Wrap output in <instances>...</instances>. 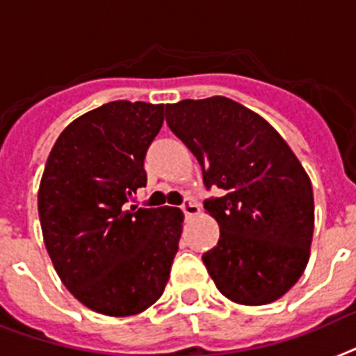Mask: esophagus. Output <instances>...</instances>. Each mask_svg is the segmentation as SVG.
Masks as SVG:
<instances>
[{
	"mask_svg": "<svg viewBox=\"0 0 356 356\" xmlns=\"http://www.w3.org/2000/svg\"><path fill=\"white\" fill-rule=\"evenodd\" d=\"M181 211H184V214H187V216H193V214L200 213V207L193 198H185L184 204H181Z\"/></svg>",
	"mask_w": 356,
	"mask_h": 356,
	"instance_id": "esophagus-1",
	"label": "esophagus"
}]
</instances>
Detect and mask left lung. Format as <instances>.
Instances as JSON below:
<instances>
[{
	"mask_svg": "<svg viewBox=\"0 0 356 356\" xmlns=\"http://www.w3.org/2000/svg\"><path fill=\"white\" fill-rule=\"evenodd\" d=\"M167 125L189 147L216 218V248L204 252L218 291L243 305L278 300L302 277L315 227L313 187L284 138L257 113L224 96L165 105Z\"/></svg>",
	"mask_w": 356,
	"mask_h": 356,
	"instance_id": "left-lung-1",
	"label": "left lung"
}]
</instances>
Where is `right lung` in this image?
Segmentation results:
<instances>
[{
	"mask_svg": "<svg viewBox=\"0 0 356 356\" xmlns=\"http://www.w3.org/2000/svg\"><path fill=\"white\" fill-rule=\"evenodd\" d=\"M163 105L111 102L79 116L52 147L38 193L45 248L63 286L89 309L129 316L171 277L184 214L131 205Z\"/></svg>",
	"mask_w": 356,
	"mask_h": 356,
	"instance_id": "right-lung-1",
	"label": "right lung"
}]
</instances>
